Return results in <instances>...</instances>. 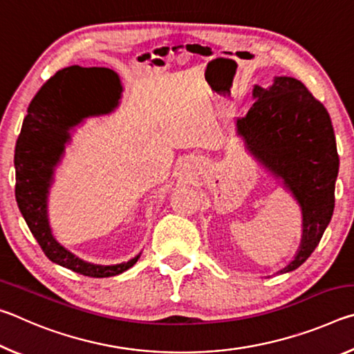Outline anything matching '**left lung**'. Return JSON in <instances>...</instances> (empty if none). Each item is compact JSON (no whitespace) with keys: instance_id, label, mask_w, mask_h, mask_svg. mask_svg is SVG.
I'll list each match as a JSON object with an SVG mask.
<instances>
[{"instance_id":"8db88e82","label":"left lung","mask_w":354,"mask_h":354,"mask_svg":"<svg viewBox=\"0 0 354 354\" xmlns=\"http://www.w3.org/2000/svg\"><path fill=\"white\" fill-rule=\"evenodd\" d=\"M254 103L237 118V136L248 153L290 192L301 209V242L277 273L298 268L313 254L334 212L339 156L329 113L301 81L274 76L254 86Z\"/></svg>"}]
</instances>
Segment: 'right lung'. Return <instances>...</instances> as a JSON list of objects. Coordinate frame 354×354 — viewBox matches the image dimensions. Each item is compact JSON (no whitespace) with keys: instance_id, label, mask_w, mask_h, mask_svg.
Masks as SVG:
<instances>
[{"instance_id":"1","label":"right lung","mask_w":354,"mask_h":354,"mask_svg":"<svg viewBox=\"0 0 354 354\" xmlns=\"http://www.w3.org/2000/svg\"><path fill=\"white\" fill-rule=\"evenodd\" d=\"M122 93L120 76L111 68L73 65L57 71L32 98L15 145V198L23 218L48 259L84 277H115L142 254L111 266L84 261L56 241L48 218V195L71 133L86 118L115 111Z\"/></svg>"}]
</instances>
